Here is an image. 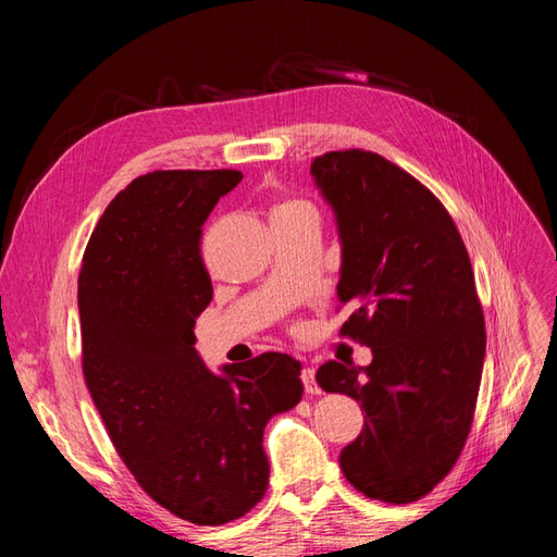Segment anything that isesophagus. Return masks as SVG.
I'll return each instance as SVG.
<instances>
[{
	"instance_id": "obj_1",
	"label": "esophagus",
	"mask_w": 557,
	"mask_h": 557,
	"mask_svg": "<svg viewBox=\"0 0 557 557\" xmlns=\"http://www.w3.org/2000/svg\"><path fill=\"white\" fill-rule=\"evenodd\" d=\"M301 383H305V391L309 395H318L320 393V385L315 383V372L311 367H305L301 369Z\"/></svg>"
}]
</instances>
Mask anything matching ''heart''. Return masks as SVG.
Masks as SVG:
<instances>
[{"label": "heart", "instance_id": "1", "mask_svg": "<svg viewBox=\"0 0 557 557\" xmlns=\"http://www.w3.org/2000/svg\"><path fill=\"white\" fill-rule=\"evenodd\" d=\"M305 211H313L311 201L301 199V197H285L281 201H276L274 209H272V223L281 221V218H290L297 213H305Z\"/></svg>", "mask_w": 557, "mask_h": 557}]
</instances>
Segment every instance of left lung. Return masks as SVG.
<instances>
[{"label": "left lung", "mask_w": 557, "mask_h": 557, "mask_svg": "<svg viewBox=\"0 0 557 557\" xmlns=\"http://www.w3.org/2000/svg\"><path fill=\"white\" fill-rule=\"evenodd\" d=\"M342 239V336L372 364L325 362V393L362 404L364 428L342 450L344 476L387 504L425 497L458 462L474 420L485 320L465 242L423 183L372 150L311 162Z\"/></svg>", "instance_id": "obj_1"}]
</instances>
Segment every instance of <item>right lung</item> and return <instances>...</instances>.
Listing matches in <instances>:
<instances>
[{"label":"right lung","mask_w":557,"mask_h":557,"mask_svg":"<svg viewBox=\"0 0 557 557\" xmlns=\"http://www.w3.org/2000/svg\"><path fill=\"white\" fill-rule=\"evenodd\" d=\"M239 181L237 170L134 178L99 218L78 276L95 407L146 495L195 525L237 520L264 497V425L305 393L285 352L218 376L195 350V320L213 297L201 225Z\"/></svg>","instance_id":"1"}]
</instances>
